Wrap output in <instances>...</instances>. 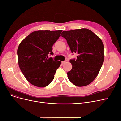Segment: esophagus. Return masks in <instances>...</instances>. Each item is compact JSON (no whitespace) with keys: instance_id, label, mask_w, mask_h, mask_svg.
Here are the masks:
<instances>
[{"instance_id":"obj_1","label":"esophagus","mask_w":121,"mask_h":121,"mask_svg":"<svg viewBox=\"0 0 121 121\" xmlns=\"http://www.w3.org/2000/svg\"><path fill=\"white\" fill-rule=\"evenodd\" d=\"M66 61H67L66 60H65V61H62V62H61V64H65Z\"/></svg>"}]
</instances>
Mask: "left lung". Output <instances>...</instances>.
Returning <instances> with one entry per match:
<instances>
[{"label": "left lung", "mask_w": 121, "mask_h": 121, "mask_svg": "<svg viewBox=\"0 0 121 121\" xmlns=\"http://www.w3.org/2000/svg\"><path fill=\"white\" fill-rule=\"evenodd\" d=\"M72 53L78 54L77 59L69 62L72 69L68 78L74 85L82 87L89 85L96 78L104 60V44L100 38L87 29L63 31Z\"/></svg>", "instance_id": "obj_1"}]
</instances>
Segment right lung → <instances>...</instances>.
Returning <instances> with one entry per match:
<instances>
[{
  "mask_svg": "<svg viewBox=\"0 0 121 121\" xmlns=\"http://www.w3.org/2000/svg\"><path fill=\"white\" fill-rule=\"evenodd\" d=\"M62 30L37 31L31 33L18 47L19 65L28 81L38 87H45L52 82L61 61H54L52 46Z\"/></svg>",
  "mask_w": 121,
  "mask_h": 121,
  "instance_id": "right-lung-1",
  "label": "right lung"
}]
</instances>
